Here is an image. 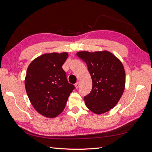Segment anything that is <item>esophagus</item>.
I'll use <instances>...</instances> for the list:
<instances>
[{
	"instance_id": "esophagus-1",
	"label": "esophagus",
	"mask_w": 152,
	"mask_h": 152,
	"mask_svg": "<svg viewBox=\"0 0 152 152\" xmlns=\"http://www.w3.org/2000/svg\"><path fill=\"white\" fill-rule=\"evenodd\" d=\"M79 86H80V82H77V83H75V88L76 89H78L79 87Z\"/></svg>"
}]
</instances>
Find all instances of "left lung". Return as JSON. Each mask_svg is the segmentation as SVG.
<instances>
[{
	"label": "left lung",
	"instance_id": "1",
	"mask_svg": "<svg viewBox=\"0 0 152 152\" xmlns=\"http://www.w3.org/2000/svg\"><path fill=\"white\" fill-rule=\"evenodd\" d=\"M77 55L87 64L93 88L84 96L86 107L96 114L107 112L118 102L124 93L126 73L121 61L107 50Z\"/></svg>",
	"mask_w": 152,
	"mask_h": 152
}]
</instances>
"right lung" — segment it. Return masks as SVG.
<instances>
[{
    "label": "right lung",
    "instance_id": "obj_1",
    "mask_svg": "<svg viewBox=\"0 0 152 152\" xmlns=\"http://www.w3.org/2000/svg\"><path fill=\"white\" fill-rule=\"evenodd\" d=\"M68 56L67 53L44 54L34 59L27 68V95L34 108L44 117L54 118L60 114L75 89L62 68Z\"/></svg>",
    "mask_w": 152,
    "mask_h": 152
}]
</instances>
